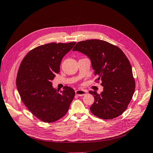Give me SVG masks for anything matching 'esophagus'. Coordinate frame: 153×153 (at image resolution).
Wrapping results in <instances>:
<instances>
[{
    "mask_svg": "<svg viewBox=\"0 0 153 153\" xmlns=\"http://www.w3.org/2000/svg\"><path fill=\"white\" fill-rule=\"evenodd\" d=\"M86 94V92L84 90H81V89H78L76 91V94L77 96H79V97H82V96L85 95Z\"/></svg>",
    "mask_w": 153,
    "mask_h": 153,
    "instance_id": "34e87169",
    "label": "esophagus"
}]
</instances>
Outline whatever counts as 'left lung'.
<instances>
[{
	"instance_id": "left-lung-1",
	"label": "left lung",
	"mask_w": 153,
	"mask_h": 153,
	"mask_svg": "<svg viewBox=\"0 0 153 153\" xmlns=\"http://www.w3.org/2000/svg\"><path fill=\"white\" fill-rule=\"evenodd\" d=\"M73 51H79L91 59L95 82H101V94L90 91L94 102L92 114L101 119L110 120L122 115L127 108L134 93L135 82L132 67L122 50L106 41L88 39L77 43Z\"/></svg>"
}]
</instances>
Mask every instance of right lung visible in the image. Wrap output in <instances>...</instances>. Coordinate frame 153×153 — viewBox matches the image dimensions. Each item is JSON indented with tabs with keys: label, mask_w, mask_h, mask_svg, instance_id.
<instances>
[{
	"label": "right lung",
	"mask_w": 153,
	"mask_h": 153,
	"mask_svg": "<svg viewBox=\"0 0 153 153\" xmlns=\"http://www.w3.org/2000/svg\"><path fill=\"white\" fill-rule=\"evenodd\" d=\"M76 42L50 43L32 49L22 59L16 77V86L22 103L43 122L60 119L69 110L75 91L69 86L56 91L52 81L60 72L64 56Z\"/></svg>",
	"instance_id": "1"
}]
</instances>
